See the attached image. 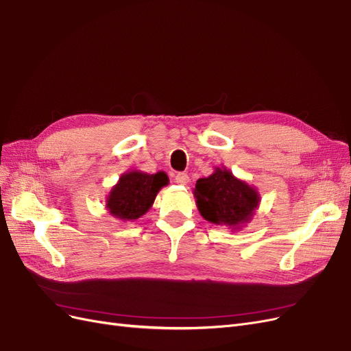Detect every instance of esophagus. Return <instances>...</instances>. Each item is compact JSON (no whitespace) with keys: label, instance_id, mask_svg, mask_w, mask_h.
I'll use <instances>...</instances> for the list:
<instances>
[{"label":"esophagus","instance_id":"34e87169","mask_svg":"<svg viewBox=\"0 0 351 351\" xmlns=\"http://www.w3.org/2000/svg\"><path fill=\"white\" fill-rule=\"evenodd\" d=\"M175 180H176V184H179V185H186L189 182V176L185 172H179L175 176Z\"/></svg>","mask_w":351,"mask_h":351}]
</instances>
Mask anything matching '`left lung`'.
<instances>
[{
	"label": "left lung",
	"instance_id": "obj_1",
	"mask_svg": "<svg viewBox=\"0 0 351 351\" xmlns=\"http://www.w3.org/2000/svg\"><path fill=\"white\" fill-rule=\"evenodd\" d=\"M194 195L202 217L214 224L229 226L233 230L250 221L259 206L255 188L220 167L208 178L197 180Z\"/></svg>",
	"mask_w": 351,
	"mask_h": 351
}]
</instances>
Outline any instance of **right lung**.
<instances>
[{
	"mask_svg": "<svg viewBox=\"0 0 351 351\" xmlns=\"http://www.w3.org/2000/svg\"><path fill=\"white\" fill-rule=\"evenodd\" d=\"M169 184L165 172L154 175L140 171L123 173L112 188L106 199V208L112 216L121 220H137L150 210L157 192Z\"/></svg>",
	"mask_w": 351,
	"mask_h": 351,
	"instance_id": "obj_1",
	"label": "right lung"
}]
</instances>
